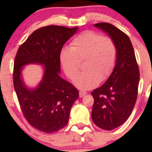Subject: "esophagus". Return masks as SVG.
I'll return each instance as SVG.
<instances>
[{"instance_id":"34e87169","label":"esophagus","mask_w":152,"mask_h":152,"mask_svg":"<svg viewBox=\"0 0 152 152\" xmlns=\"http://www.w3.org/2000/svg\"><path fill=\"white\" fill-rule=\"evenodd\" d=\"M86 94H87V92L83 91V90H80L79 91V97L80 98H82L83 96H85Z\"/></svg>"}]
</instances>
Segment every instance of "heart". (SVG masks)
Masks as SVG:
<instances>
[{"label": "heart", "mask_w": 152, "mask_h": 152, "mask_svg": "<svg viewBox=\"0 0 152 152\" xmlns=\"http://www.w3.org/2000/svg\"><path fill=\"white\" fill-rule=\"evenodd\" d=\"M59 58L64 72L71 80L79 72L80 62L85 60V71L76 77L74 83L79 89L88 90L112 74L117 60V47L111 37L87 30L73 38L70 49H62Z\"/></svg>", "instance_id": "1"}]
</instances>
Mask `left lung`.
<instances>
[{"mask_svg":"<svg viewBox=\"0 0 152 152\" xmlns=\"http://www.w3.org/2000/svg\"><path fill=\"white\" fill-rule=\"evenodd\" d=\"M95 26L109 34L117 47V60L113 73L102 87L91 93L94 99L92 120L98 127L113 130L129 118L137 100L139 67L129 37L108 23Z\"/></svg>","mask_w":152,"mask_h":152,"instance_id":"8db88e82","label":"left lung"}]
</instances>
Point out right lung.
<instances>
[{
	"label": "right lung",
	"instance_id": "1",
	"mask_svg": "<svg viewBox=\"0 0 152 152\" xmlns=\"http://www.w3.org/2000/svg\"><path fill=\"white\" fill-rule=\"evenodd\" d=\"M48 26L37 29L19 47L15 58L13 83L23 116L31 126L45 133L58 132L68 122L70 109L79 98V91L59 76V54L64 44L77 31ZM39 63L45 66L39 86L28 90L21 79L23 65Z\"/></svg>",
	"mask_w": 152,
	"mask_h": 152
}]
</instances>
